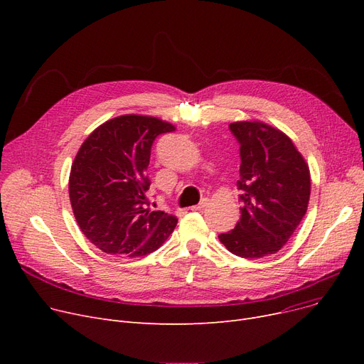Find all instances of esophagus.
I'll return each mask as SVG.
<instances>
[{"label": "esophagus", "mask_w": 364, "mask_h": 364, "mask_svg": "<svg viewBox=\"0 0 364 364\" xmlns=\"http://www.w3.org/2000/svg\"><path fill=\"white\" fill-rule=\"evenodd\" d=\"M206 203H208V199H202L198 205H195V206H192L190 209H192V211H200V209H203L205 206H206Z\"/></svg>", "instance_id": "1"}]
</instances>
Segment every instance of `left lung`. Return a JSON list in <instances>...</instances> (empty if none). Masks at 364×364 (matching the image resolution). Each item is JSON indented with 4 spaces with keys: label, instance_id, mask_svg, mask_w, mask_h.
Segmentation results:
<instances>
[{
    "label": "left lung",
    "instance_id": "1",
    "mask_svg": "<svg viewBox=\"0 0 364 364\" xmlns=\"http://www.w3.org/2000/svg\"><path fill=\"white\" fill-rule=\"evenodd\" d=\"M240 144V220L218 236L232 254L262 258L286 245L307 213L310 169L292 140L258 121L228 125Z\"/></svg>",
    "mask_w": 364,
    "mask_h": 364
}]
</instances>
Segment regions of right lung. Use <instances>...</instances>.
I'll use <instances>...</instances> for the list:
<instances>
[{"mask_svg":"<svg viewBox=\"0 0 364 364\" xmlns=\"http://www.w3.org/2000/svg\"><path fill=\"white\" fill-rule=\"evenodd\" d=\"M176 131L162 119L122 114L95 128L70 168L69 198L85 237L110 255L144 257L174 232L177 218L149 208L153 141Z\"/></svg>","mask_w":364,"mask_h":364,"instance_id":"add662e5","label":"right lung"}]
</instances>
